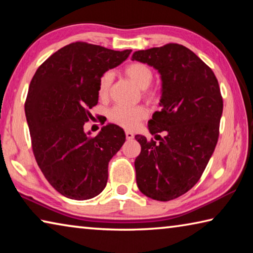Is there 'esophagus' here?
I'll list each match as a JSON object with an SVG mask.
<instances>
[{
    "mask_svg": "<svg viewBox=\"0 0 253 253\" xmlns=\"http://www.w3.org/2000/svg\"><path fill=\"white\" fill-rule=\"evenodd\" d=\"M125 135H126V138H127L128 140H130V139L134 138V134H132L131 131H126Z\"/></svg>",
    "mask_w": 253,
    "mask_h": 253,
    "instance_id": "1",
    "label": "esophagus"
}]
</instances>
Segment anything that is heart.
<instances>
[{
    "label": "heart",
    "instance_id": "heart-1",
    "mask_svg": "<svg viewBox=\"0 0 253 253\" xmlns=\"http://www.w3.org/2000/svg\"><path fill=\"white\" fill-rule=\"evenodd\" d=\"M124 74L128 79L132 81L139 89H146L152 84L154 74L151 67L146 63L142 62H132L130 65L126 66L124 69ZM114 76L110 71L105 72L100 77L99 84H98V96L100 99L105 100L109 97L111 84H113ZM145 97L149 100L156 99L157 92L155 90L145 91ZM147 111L142 106L136 107H125V106H116L109 111V121L116 125L122 126L126 129H132L137 126L140 121L146 118Z\"/></svg>",
    "mask_w": 253,
    "mask_h": 253
}]
</instances>
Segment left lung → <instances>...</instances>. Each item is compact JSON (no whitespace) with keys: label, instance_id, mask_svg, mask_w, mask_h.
<instances>
[{"label":"left lung","instance_id":"8db88e82","mask_svg":"<svg viewBox=\"0 0 253 253\" xmlns=\"http://www.w3.org/2000/svg\"><path fill=\"white\" fill-rule=\"evenodd\" d=\"M131 60L161 75L162 109L148 122L158 142L135 136L142 146L135 169L139 191L165 202L185 194L202 176L219 139L223 99L211 68L186 46L169 43L139 50Z\"/></svg>","mask_w":253,"mask_h":253}]
</instances>
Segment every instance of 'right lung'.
I'll return each instance as SVG.
<instances>
[{
	"mask_svg": "<svg viewBox=\"0 0 253 253\" xmlns=\"http://www.w3.org/2000/svg\"><path fill=\"white\" fill-rule=\"evenodd\" d=\"M130 52L74 42L46 59L30 83L24 109L34 157L46 181L68 199L100 194L108 163L125 143V132L114 124L96 137L84 126L98 102L100 77Z\"/></svg>",
	"mask_w": 253,
	"mask_h": 253,
	"instance_id": "right-lung-1",
	"label": "right lung"
}]
</instances>
